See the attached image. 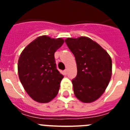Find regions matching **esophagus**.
<instances>
[{
  "label": "esophagus",
  "instance_id": "obj_1",
  "mask_svg": "<svg viewBox=\"0 0 130 130\" xmlns=\"http://www.w3.org/2000/svg\"><path fill=\"white\" fill-rule=\"evenodd\" d=\"M64 72L65 74H66V73H67V69H65V70H64Z\"/></svg>",
  "mask_w": 130,
  "mask_h": 130
}]
</instances>
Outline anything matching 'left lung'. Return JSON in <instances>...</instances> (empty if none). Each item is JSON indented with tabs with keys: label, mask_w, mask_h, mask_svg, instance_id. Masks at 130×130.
I'll return each mask as SVG.
<instances>
[{
	"label": "left lung",
	"mask_w": 130,
	"mask_h": 130,
	"mask_svg": "<svg viewBox=\"0 0 130 130\" xmlns=\"http://www.w3.org/2000/svg\"><path fill=\"white\" fill-rule=\"evenodd\" d=\"M65 42L74 55L77 64V76L72 80L74 94L84 103L96 100L104 92L111 79V57L89 38H69Z\"/></svg>",
	"instance_id": "left-lung-1"
}]
</instances>
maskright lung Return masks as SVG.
Segmentation results:
<instances>
[{"label":"right lung","mask_w":130,"mask_h":130,"mask_svg":"<svg viewBox=\"0 0 130 130\" xmlns=\"http://www.w3.org/2000/svg\"><path fill=\"white\" fill-rule=\"evenodd\" d=\"M62 38L42 36L24 49L18 60V74L25 90L34 100L47 103L57 96L64 77L57 69L55 53Z\"/></svg>","instance_id":"right-lung-1"}]
</instances>
